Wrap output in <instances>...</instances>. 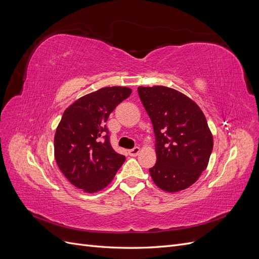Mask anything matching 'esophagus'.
I'll use <instances>...</instances> for the list:
<instances>
[{
    "instance_id": "34e87169",
    "label": "esophagus",
    "mask_w": 259,
    "mask_h": 259,
    "mask_svg": "<svg viewBox=\"0 0 259 259\" xmlns=\"http://www.w3.org/2000/svg\"><path fill=\"white\" fill-rule=\"evenodd\" d=\"M139 152H140V148L139 147H135V148L131 149V150H128V154L131 156H136V155H138Z\"/></svg>"
}]
</instances>
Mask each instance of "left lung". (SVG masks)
I'll use <instances>...</instances> for the list:
<instances>
[{
  "instance_id": "1",
  "label": "left lung",
  "mask_w": 259,
  "mask_h": 259,
  "mask_svg": "<svg viewBox=\"0 0 259 259\" xmlns=\"http://www.w3.org/2000/svg\"><path fill=\"white\" fill-rule=\"evenodd\" d=\"M138 95L155 136L156 163L149 169L152 180L166 192L187 189L207 167L213 150L204 113L185 94L166 86H139Z\"/></svg>"
}]
</instances>
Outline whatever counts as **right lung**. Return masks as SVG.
<instances>
[{
	"label": "right lung",
	"instance_id": "obj_1",
	"mask_svg": "<svg viewBox=\"0 0 259 259\" xmlns=\"http://www.w3.org/2000/svg\"><path fill=\"white\" fill-rule=\"evenodd\" d=\"M132 94L112 86L88 94L69 106L54 138V153L61 173L85 192L100 191L112 182L125 161L109 142L106 122L115 107Z\"/></svg>",
	"mask_w": 259,
	"mask_h": 259
}]
</instances>
